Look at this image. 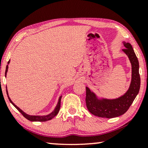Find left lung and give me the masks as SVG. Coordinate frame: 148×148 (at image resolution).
Wrapping results in <instances>:
<instances>
[{
    "mask_svg": "<svg viewBox=\"0 0 148 148\" xmlns=\"http://www.w3.org/2000/svg\"><path fill=\"white\" fill-rule=\"evenodd\" d=\"M123 46L125 49H123V51L128 56L131 64L130 86L124 94L113 99L99 97L86 86L87 108L90 113L96 116L110 119L125 114L139 93L141 80L139 73L138 59L130 43L124 41Z\"/></svg>",
    "mask_w": 148,
    "mask_h": 148,
    "instance_id": "obj_1",
    "label": "left lung"
}]
</instances>
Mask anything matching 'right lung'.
Instances as JSON below:
<instances>
[{
	"label": "right lung",
	"mask_w": 148,
	"mask_h": 148,
	"mask_svg": "<svg viewBox=\"0 0 148 148\" xmlns=\"http://www.w3.org/2000/svg\"><path fill=\"white\" fill-rule=\"evenodd\" d=\"M9 63H10V60H9V62H8L7 65V66H6L5 77L7 76V73L8 71V69H9ZM6 89H7V94L8 98H9L10 102H11V104H13V106H15V108H17V110H19V112L21 113L23 115V116L25 117V119H27V120H29L30 121H32V122H34V121H39V122H44V121H47L51 120V119H53L54 116H56V114H58V112H59V110H60V100H61L62 96H60L59 97V98H58V103H57V104H56L55 108H54V110L52 111V112H50V114H46V115H42V116H41V115H29V114H26L25 112H23V111L21 109H20L19 107H18L17 106H16V105L14 104L13 102H12V100H11V98H10V97L9 96V94H8V91H7V87H6Z\"/></svg>",
	"instance_id": "1"
}]
</instances>
